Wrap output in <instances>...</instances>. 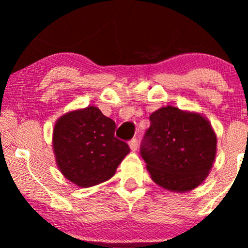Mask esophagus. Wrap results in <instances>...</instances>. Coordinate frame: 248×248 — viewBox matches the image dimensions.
Returning <instances> with one entry per match:
<instances>
[{"label":"esophagus","mask_w":248,"mask_h":248,"mask_svg":"<svg viewBox=\"0 0 248 248\" xmlns=\"http://www.w3.org/2000/svg\"><path fill=\"white\" fill-rule=\"evenodd\" d=\"M139 147V143H138V140L136 139H133V140L129 141V148L130 150H133V152H135L136 149H138Z\"/></svg>","instance_id":"34e87169"}]
</instances>
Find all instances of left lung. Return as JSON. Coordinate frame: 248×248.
Returning a JSON list of instances; mask_svg holds the SVG:
<instances>
[{"label":"left lung","instance_id":"obj_1","mask_svg":"<svg viewBox=\"0 0 248 248\" xmlns=\"http://www.w3.org/2000/svg\"><path fill=\"white\" fill-rule=\"evenodd\" d=\"M141 155L150 177L172 192H189L205 181L217 155V135L205 115L164 106L149 116Z\"/></svg>","mask_w":248,"mask_h":248}]
</instances>
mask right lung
Segmentation results:
<instances>
[{
    "mask_svg": "<svg viewBox=\"0 0 248 248\" xmlns=\"http://www.w3.org/2000/svg\"><path fill=\"white\" fill-rule=\"evenodd\" d=\"M115 122L95 106L72 109L53 127L52 149L59 171L78 187L104 183L129 154L114 136Z\"/></svg>",
    "mask_w": 248,
    "mask_h": 248,
    "instance_id": "right-lung-1",
    "label": "right lung"
}]
</instances>
